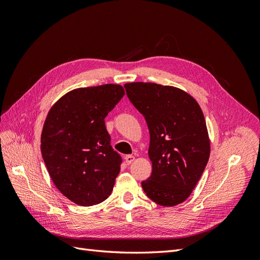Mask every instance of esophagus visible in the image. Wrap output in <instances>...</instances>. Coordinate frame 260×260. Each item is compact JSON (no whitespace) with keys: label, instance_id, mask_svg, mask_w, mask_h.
Wrapping results in <instances>:
<instances>
[{"label":"esophagus","instance_id":"1","mask_svg":"<svg viewBox=\"0 0 260 260\" xmlns=\"http://www.w3.org/2000/svg\"><path fill=\"white\" fill-rule=\"evenodd\" d=\"M124 159H125V162H127V165H130L133 160L136 159V157L133 155H127L124 157Z\"/></svg>","mask_w":260,"mask_h":260}]
</instances>
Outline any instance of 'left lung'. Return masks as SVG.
Instances as JSON below:
<instances>
[{
	"label": "left lung",
	"mask_w": 260,
	"mask_h": 260,
	"mask_svg": "<svg viewBox=\"0 0 260 260\" xmlns=\"http://www.w3.org/2000/svg\"><path fill=\"white\" fill-rule=\"evenodd\" d=\"M149 131L152 175L142 181L147 198L161 206L184 202L209 159L210 142L202 109L183 90L151 82L124 84Z\"/></svg>",
	"instance_id": "1"
}]
</instances>
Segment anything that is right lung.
Masks as SVG:
<instances>
[{
    "instance_id": "1",
    "label": "right lung",
    "mask_w": 260,
    "mask_h": 260,
    "mask_svg": "<svg viewBox=\"0 0 260 260\" xmlns=\"http://www.w3.org/2000/svg\"><path fill=\"white\" fill-rule=\"evenodd\" d=\"M123 95L119 84L75 89L46 116L43 160L55 186L78 205H96L113 191L122 159L111 145L104 119Z\"/></svg>"
}]
</instances>
